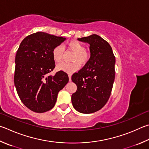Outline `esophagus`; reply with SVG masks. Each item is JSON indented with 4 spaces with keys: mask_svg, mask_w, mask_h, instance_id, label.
I'll use <instances>...</instances> for the list:
<instances>
[{
    "mask_svg": "<svg viewBox=\"0 0 149 149\" xmlns=\"http://www.w3.org/2000/svg\"><path fill=\"white\" fill-rule=\"evenodd\" d=\"M71 76H72V75L70 74H68V77H69V80L70 81H71Z\"/></svg>",
    "mask_w": 149,
    "mask_h": 149,
    "instance_id": "1",
    "label": "esophagus"
}]
</instances>
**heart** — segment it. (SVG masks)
<instances>
[{"label":"heart","instance_id":"b5f03b06","mask_svg":"<svg viewBox=\"0 0 149 149\" xmlns=\"http://www.w3.org/2000/svg\"><path fill=\"white\" fill-rule=\"evenodd\" d=\"M66 47L69 50L74 52L72 56L71 63H63L56 66L57 70L68 73H72L78 69L79 64L80 65H85L90 59V54L85 50L84 45L77 40H72L66 44ZM64 50L61 45H57L53 48L52 56L53 60L57 63H61L63 59Z\"/></svg>","mask_w":149,"mask_h":149}]
</instances>
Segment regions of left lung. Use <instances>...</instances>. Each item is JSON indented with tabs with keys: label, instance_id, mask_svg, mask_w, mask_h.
<instances>
[{
	"label": "left lung",
	"instance_id": "1",
	"mask_svg": "<svg viewBox=\"0 0 149 149\" xmlns=\"http://www.w3.org/2000/svg\"><path fill=\"white\" fill-rule=\"evenodd\" d=\"M78 40L90 44L91 57L81 70L72 75V81L77 89L72 102L77 111L92 113L106 104L114 83L115 57L108 42L93 34Z\"/></svg>",
	"mask_w": 149,
	"mask_h": 149
}]
</instances>
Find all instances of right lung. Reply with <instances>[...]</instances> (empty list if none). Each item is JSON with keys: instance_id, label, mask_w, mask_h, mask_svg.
<instances>
[{"instance_id": "1", "label": "right lung", "mask_w": 149, "mask_h": 149, "mask_svg": "<svg viewBox=\"0 0 149 149\" xmlns=\"http://www.w3.org/2000/svg\"><path fill=\"white\" fill-rule=\"evenodd\" d=\"M66 38L38 32L21 42L15 55L14 84L21 102L29 109L44 113L55 106L58 92L69 81L63 71L49 75L55 67L53 48Z\"/></svg>"}]
</instances>
